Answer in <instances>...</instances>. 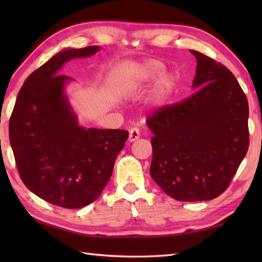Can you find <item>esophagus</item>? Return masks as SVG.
I'll use <instances>...</instances> for the list:
<instances>
[{
  "label": "esophagus",
  "instance_id": "34e87169",
  "mask_svg": "<svg viewBox=\"0 0 262 262\" xmlns=\"http://www.w3.org/2000/svg\"><path fill=\"white\" fill-rule=\"evenodd\" d=\"M140 136H141L140 129H138L137 127H134V128H132V129L129 130V137H128V141H129V142H135V141L138 140V138H140Z\"/></svg>",
  "mask_w": 262,
  "mask_h": 262
}]
</instances>
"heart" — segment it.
<instances>
[{
    "label": "heart",
    "mask_w": 262,
    "mask_h": 262,
    "mask_svg": "<svg viewBox=\"0 0 262 262\" xmlns=\"http://www.w3.org/2000/svg\"><path fill=\"white\" fill-rule=\"evenodd\" d=\"M164 65L155 59L145 60V62L138 65L135 69L134 75L132 77V86L136 89H141L147 85L148 83L155 81L158 77L163 73ZM174 85L173 77L169 74H163L160 77V80L155 88L154 98L157 102L161 103L168 98L170 92L172 91Z\"/></svg>",
    "instance_id": "1"
}]
</instances>
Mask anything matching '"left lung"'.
<instances>
[{
    "instance_id": "obj_1",
    "label": "left lung",
    "mask_w": 262,
    "mask_h": 262,
    "mask_svg": "<svg viewBox=\"0 0 262 262\" xmlns=\"http://www.w3.org/2000/svg\"><path fill=\"white\" fill-rule=\"evenodd\" d=\"M197 59L192 88L182 102L147 117L153 133L149 173L170 197L198 202L229 187L249 147V104L224 65L190 51Z\"/></svg>"
}]
</instances>
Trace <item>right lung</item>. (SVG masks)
<instances>
[{"mask_svg": "<svg viewBox=\"0 0 262 262\" xmlns=\"http://www.w3.org/2000/svg\"><path fill=\"white\" fill-rule=\"evenodd\" d=\"M99 48L64 49L32 72L10 118V143L21 180L31 192L59 207L81 208L100 196L128 138L124 129L80 126L65 94L71 77L59 70Z\"/></svg>", "mask_w": 262, "mask_h": 262, "instance_id": "obj_1", "label": "right lung"}]
</instances>
